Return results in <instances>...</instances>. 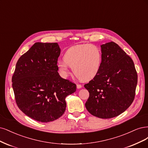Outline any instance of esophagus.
Returning <instances> with one entry per match:
<instances>
[{
  "label": "esophagus",
  "mask_w": 148,
  "mask_h": 148,
  "mask_svg": "<svg viewBox=\"0 0 148 148\" xmlns=\"http://www.w3.org/2000/svg\"><path fill=\"white\" fill-rule=\"evenodd\" d=\"M82 87V85H80V84H77V88L79 89V88H81Z\"/></svg>",
  "instance_id": "34e87169"
}]
</instances>
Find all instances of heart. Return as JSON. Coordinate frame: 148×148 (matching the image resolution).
Instances as JSON below:
<instances>
[{
	"instance_id": "heart-1",
	"label": "heart",
	"mask_w": 148,
	"mask_h": 148,
	"mask_svg": "<svg viewBox=\"0 0 148 148\" xmlns=\"http://www.w3.org/2000/svg\"><path fill=\"white\" fill-rule=\"evenodd\" d=\"M58 61L57 67L62 77H66L69 68L74 74L82 80L93 79L99 73L102 64L101 51L97 47L90 44L75 45L68 49Z\"/></svg>"
}]
</instances>
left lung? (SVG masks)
Returning a JSON list of instances; mask_svg holds the SVG:
<instances>
[{
	"label": "left lung",
	"mask_w": 148,
	"mask_h": 148,
	"mask_svg": "<svg viewBox=\"0 0 148 148\" xmlns=\"http://www.w3.org/2000/svg\"><path fill=\"white\" fill-rule=\"evenodd\" d=\"M101 48V69L84 85L89 92L85 105L92 115L110 119L120 115L132 104L138 76L132 58L115 42L106 43Z\"/></svg>",
	"instance_id": "1"
}]
</instances>
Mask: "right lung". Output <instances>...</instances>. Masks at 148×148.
I'll use <instances>...</instances> for the list:
<instances>
[{
    "label": "right lung",
    "instance_id": "right-lung-1",
    "mask_svg": "<svg viewBox=\"0 0 148 148\" xmlns=\"http://www.w3.org/2000/svg\"><path fill=\"white\" fill-rule=\"evenodd\" d=\"M57 43L36 42L18 60L12 77L16 102L26 116L40 122L56 120L64 113L65 99L76 85L61 78Z\"/></svg>",
    "mask_w": 148,
    "mask_h": 148
}]
</instances>
